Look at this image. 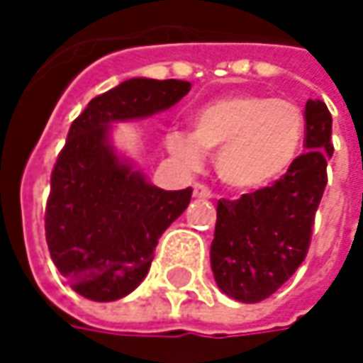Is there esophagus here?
<instances>
[{"label": "esophagus", "instance_id": "esophagus-1", "mask_svg": "<svg viewBox=\"0 0 363 363\" xmlns=\"http://www.w3.org/2000/svg\"><path fill=\"white\" fill-rule=\"evenodd\" d=\"M193 197H197V199H210L212 197V191L208 189V186H203V184H193Z\"/></svg>", "mask_w": 363, "mask_h": 363}]
</instances>
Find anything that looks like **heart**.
Returning a JSON list of instances; mask_svg holds the SVG:
<instances>
[{"mask_svg": "<svg viewBox=\"0 0 363 363\" xmlns=\"http://www.w3.org/2000/svg\"><path fill=\"white\" fill-rule=\"evenodd\" d=\"M307 119L301 105L262 94H229L206 103L193 115V130H172L168 151L191 168L203 151L216 153L218 179L238 191L279 181L296 162Z\"/></svg>", "mask_w": 363, "mask_h": 363, "instance_id": "obj_1", "label": "heart"}]
</instances>
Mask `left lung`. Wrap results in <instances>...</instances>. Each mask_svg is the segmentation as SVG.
I'll list each match as a JSON object with an SVG mask.
<instances>
[{
	"label": "left lung",
	"mask_w": 363,
	"mask_h": 363,
	"mask_svg": "<svg viewBox=\"0 0 363 363\" xmlns=\"http://www.w3.org/2000/svg\"><path fill=\"white\" fill-rule=\"evenodd\" d=\"M307 153L271 186L220 199L210 262L216 286L240 303H260L305 260L332 157V115L322 101L305 105Z\"/></svg>",
	"instance_id": "1"
}]
</instances>
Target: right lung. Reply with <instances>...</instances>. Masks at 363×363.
Returning <instances> with one entry per match:
<instances>
[{"label":"right lung","mask_w":363,"mask_h":363,"mask_svg":"<svg viewBox=\"0 0 363 363\" xmlns=\"http://www.w3.org/2000/svg\"><path fill=\"white\" fill-rule=\"evenodd\" d=\"M191 90L182 79L132 77L92 99L71 123L45 206V242L71 288L99 303L130 294L149 273L162 233L191 201L164 191L111 143V123L170 109Z\"/></svg>","instance_id":"obj_1"}]
</instances>
